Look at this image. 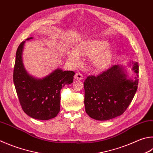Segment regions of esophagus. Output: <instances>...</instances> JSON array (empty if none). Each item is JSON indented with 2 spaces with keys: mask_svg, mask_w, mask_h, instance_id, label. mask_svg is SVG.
Returning <instances> with one entry per match:
<instances>
[{
  "mask_svg": "<svg viewBox=\"0 0 153 153\" xmlns=\"http://www.w3.org/2000/svg\"><path fill=\"white\" fill-rule=\"evenodd\" d=\"M74 79L82 80L83 79V76L80 73H76L74 76Z\"/></svg>",
  "mask_w": 153,
  "mask_h": 153,
  "instance_id": "1",
  "label": "esophagus"
}]
</instances>
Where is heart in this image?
<instances>
[{"mask_svg":"<svg viewBox=\"0 0 153 153\" xmlns=\"http://www.w3.org/2000/svg\"><path fill=\"white\" fill-rule=\"evenodd\" d=\"M82 56L91 57V64L98 70L108 67L113 57V50L106 41L88 39L76 46V51L68 53L69 60L74 65H79L82 62Z\"/></svg>","mask_w":153,"mask_h":153,"instance_id":"obj_1","label":"heart"}]
</instances>
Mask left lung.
<instances>
[{
  "instance_id": "1",
  "label": "left lung",
  "mask_w": 153,
  "mask_h": 153,
  "mask_svg": "<svg viewBox=\"0 0 153 153\" xmlns=\"http://www.w3.org/2000/svg\"><path fill=\"white\" fill-rule=\"evenodd\" d=\"M128 66H132L134 79L128 77L126 66L116 65L85 80V109L90 118L108 120L123 114L128 107L137 90L138 64L132 62Z\"/></svg>"
}]
</instances>
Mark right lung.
<instances>
[{"instance_id": "1", "label": "right lung", "mask_w": 153, "mask_h": 153, "mask_svg": "<svg viewBox=\"0 0 153 153\" xmlns=\"http://www.w3.org/2000/svg\"><path fill=\"white\" fill-rule=\"evenodd\" d=\"M27 38L25 41L32 39ZM25 41L16 50L13 82L19 102L30 117L41 120L53 118L60 110V91L71 84L75 73L57 68L48 76L37 78L30 75L23 63V50Z\"/></svg>"}]
</instances>
